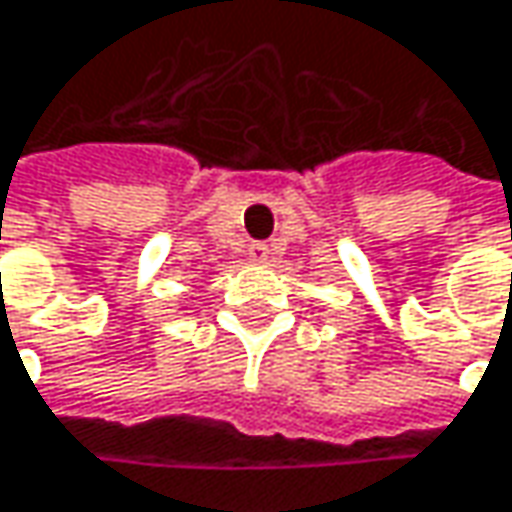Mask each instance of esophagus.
I'll list each match as a JSON object with an SVG mask.
<instances>
[{
    "instance_id": "esophagus-1",
    "label": "esophagus",
    "mask_w": 512,
    "mask_h": 512,
    "mask_svg": "<svg viewBox=\"0 0 512 512\" xmlns=\"http://www.w3.org/2000/svg\"><path fill=\"white\" fill-rule=\"evenodd\" d=\"M249 257H252V260H266V257H269V246H266V243H252V246H249Z\"/></svg>"
}]
</instances>
